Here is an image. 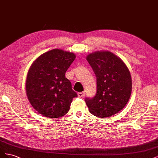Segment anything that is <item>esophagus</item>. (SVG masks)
<instances>
[{
	"label": "esophagus",
	"instance_id": "1",
	"mask_svg": "<svg viewBox=\"0 0 158 158\" xmlns=\"http://www.w3.org/2000/svg\"><path fill=\"white\" fill-rule=\"evenodd\" d=\"M78 96L81 98H84L85 96V93L84 92H78Z\"/></svg>",
	"mask_w": 158,
	"mask_h": 158
}]
</instances>
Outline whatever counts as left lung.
Returning <instances> with one entry per match:
<instances>
[{
    "label": "left lung",
    "instance_id": "8db88e82",
    "mask_svg": "<svg viewBox=\"0 0 158 158\" xmlns=\"http://www.w3.org/2000/svg\"><path fill=\"white\" fill-rule=\"evenodd\" d=\"M86 59L97 80L96 94L85 99L89 111L99 118L111 117L121 111L130 99V71L118 56L108 51L92 52Z\"/></svg>",
    "mask_w": 158,
    "mask_h": 158
}]
</instances>
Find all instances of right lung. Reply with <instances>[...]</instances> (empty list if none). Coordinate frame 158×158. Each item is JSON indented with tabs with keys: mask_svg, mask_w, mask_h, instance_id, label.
Listing matches in <instances>:
<instances>
[{
	"mask_svg": "<svg viewBox=\"0 0 158 158\" xmlns=\"http://www.w3.org/2000/svg\"><path fill=\"white\" fill-rule=\"evenodd\" d=\"M75 58L73 52L55 49L41 55L31 65L26 78V95L31 106L43 116H64L73 98L78 96L65 77Z\"/></svg>",
	"mask_w": 158,
	"mask_h": 158,
	"instance_id": "right-lung-1",
	"label": "right lung"
}]
</instances>
